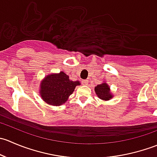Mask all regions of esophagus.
Masks as SVG:
<instances>
[{
	"mask_svg": "<svg viewBox=\"0 0 157 157\" xmlns=\"http://www.w3.org/2000/svg\"><path fill=\"white\" fill-rule=\"evenodd\" d=\"M82 83H83V85H86L88 83V80H83V81H82Z\"/></svg>",
	"mask_w": 157,
	"mask_h": 157,
	"instance_id": "1",
	"label": "esophagus"
}]
</instances>
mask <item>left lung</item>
<instances>
[{"mask_svg": "<svg viewBox=\"0 0 157 157\" xmlns=\"http://www.w3.org/2000/svg\"><path fill=\"white\" fill-rule=\"evenodd\" d=\"M95 92L97 94L98 97L99 99H102V100H109L112 97L110 93V90H109V86L105 83L97 85L95 87Z\"/></svg>", "mask_w": 157, "mask_h": 157, "instance_id": "obj_1", "label": "left lung"}]
</instances>
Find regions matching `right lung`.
<instances>
[{
	"mask_svg": "<svg viewBox=\"0 0 157 157\" xmlns=\"http://www.w3.org/2000/svg\"><path fill=\"white\" fill-rule=\"evenodd\" d=\"M79 81H71L63 71L47 76L41 83L40 95L45 102L52 105L64 104L74 92Z\"/></svg>",
	"mask_w": 157,
	"mask_h": 157,
	"instance_id": "1",
	"label": "right lung"
}]
</instances>
